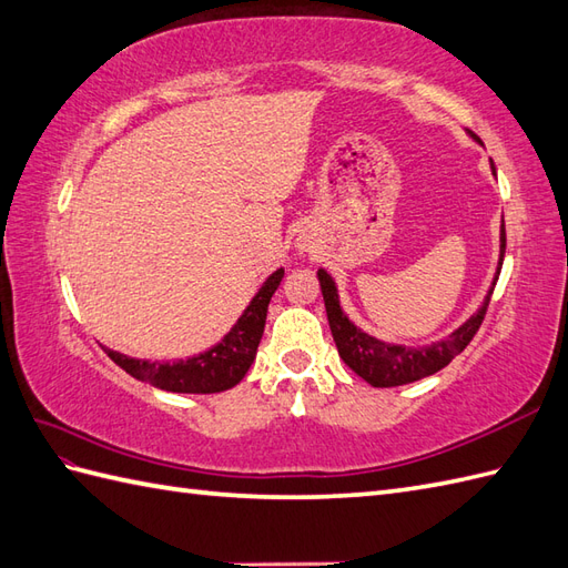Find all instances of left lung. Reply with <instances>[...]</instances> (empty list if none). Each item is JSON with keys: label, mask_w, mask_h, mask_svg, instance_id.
<instances>
[{"label": "left lung", "mask_w": 568, "mask_h": 568, "mask_svg": "<svg viewBox=\"0 0 568 568\" xmlns=\"http://www.w3.org/2000/svg\"><path fill=\"white\" fill-rule=\"evenodd\" d=\"M491 169L496 174L494 162H491ZM504 254H506V227L500 224L498 266H504ZM316 278H320V285H322L328 326H332V336L336 341L338 355L344 358V363L355 375H361L367 385H373V387H399V385H408V382L424 379L433 373L443 371V367L450 363L455 355H459L469 346L474 334L479 332L484 314H486V310H489L491 293H494L491 290L489 297H486L484 305L479 307V312L471 314L469 320L445 341H438V344H430L426 348H406V346L382 344V341L361 332V328L351 324L348 316L341 312L338 293H336L332 275H328L326 271H320L316 273Z\"/></svg>", "instance_id": "8db88e82"}]
</instances>
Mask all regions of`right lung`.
I'll use <instances>...</instances> for the list:
<instances>
[{"label":"right lung","mask_w":568,"mask_h":568,"mask_svg":"<svg viewBox=\"0 0 568 568\" xmlns=\"http://www.w3.org/2000/svg\"><path fill=\"white\" fill-rule=\"evenodd\" d=\"M283 268L268 275V281L261 285L252 305L244 310L240 322L232 326V332L224 336L215 348H210L195 358L176 361V363H150V361H135L128 355L105 348L109 358L123 367L128 375H133L140 382H150V385L166 389V392H181V394H215L234 387L242 382L248 367L256 358V348L261 344L263 326H266V312L268 302L275 290L283 281Z\"/></svg>","instance_id":"right-lung-1"}]
</instances>
